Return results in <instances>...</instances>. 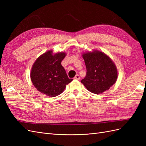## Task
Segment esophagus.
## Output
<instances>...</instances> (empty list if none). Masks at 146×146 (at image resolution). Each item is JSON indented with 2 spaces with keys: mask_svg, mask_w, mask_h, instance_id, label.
<instances>
[{
  "mask_svg": "<svg viewBox=\"0 0 146 146\" xmlns=\"http://www.w3.org/2000/svg\"><path fill=\"white\" fill-rule=\"evenodd\" d=\"M80 76H79V75H78V74H77L74 77V79H76V80H80Z\"/></svg>",
  "mask_w": 146,
  "mask_h": 146,
  "instance_id": "esophagus-1",
  "label": "esophagus"
}]
</instances>
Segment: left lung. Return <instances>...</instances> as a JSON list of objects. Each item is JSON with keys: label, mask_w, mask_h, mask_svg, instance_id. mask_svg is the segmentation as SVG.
Here are the masks:
<instances>
[{"label": "left lung", "mask_w": 146, "mask_h": 146, "mask_svg": "<svg viewBox=\"0 0 146 146\" xmlns=\"http://www.w3.org/2000/svg\"><path fill=\"white\" fill-rule=\"evenodd\" d=\"M86 67V76L81 83L94 94L108 90L117 80V68L110 57L98 50L83 53Z\"/></svg>", "instance_id": "left-lung-1"}]
</instances>
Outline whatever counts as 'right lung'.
Returning <instances> with one entry per match:
<instances>
[{
  "instance_id": "1",
  "label": "right lung",
  "mask_w": 146,
  "mask_h": 146,
  "mask_svg": "<svg viewBox=\"0 0 146 146\" xmlns=\"http://www.w3.org/2000/svg\"><path fill=\"white\" fill-rule=\"evenodd\" d=\"M65 52L54 54L49 50L39 56L35 61L30 72V78L34 86L41 93L55 97L62 93L66 85L73 79H69L61 61Z\"/></svg>"
}]
</instances>
